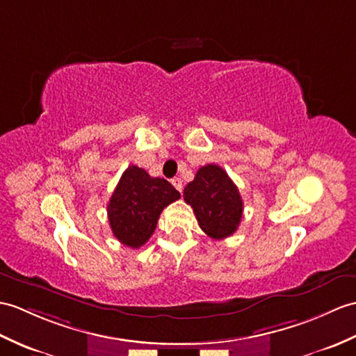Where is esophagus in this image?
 I'll use <instances>...</instances> for the list:
<instances>
[{"mask_svg":"<svg viewBox=\"0 0 356 356\" xmlns=\"http://www.w3.org/2000/svg\"><path fill=\"white\" fill-rule=\"evenodd\" d=\"M171 184H172V186H175L179 193H181V189H184V185H181V180L179 179V177H175L171 180Z\"/></svg>","mask_w":356,"mask_h":356,"instance_id":"esophagus-1","label":"esophagus"}]
</instances>
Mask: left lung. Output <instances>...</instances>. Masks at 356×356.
Returning a JSON list of instances; mask_svg holds the SVG:
<instances>
[{
	"label": "left lung",
	"instance_id": "obj_1",
	"mask_svg": "<svg viewBox=\"0 0 356 356\" xmlns=\"http://www.w3.org/2000/svg\"><path fill=\"white\" fill-rule=\"evenodd\" d=\"M184 198L195 213L203 232L222 239L234 235L243 218V198L227 172L218 165L208 163L197 171L185 186Z\"/></svg>",
	"mask_w": 356,
	"mask_h": 356
}]
</instances>
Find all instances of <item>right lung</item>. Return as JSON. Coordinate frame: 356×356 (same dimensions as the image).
<instances>
[{
  "label": "right lung",
  "instance_id": "right-lung-1",
  "mask_svg": "<svg viewBox=\"0 0 356 356\" xmlns=\"http://www.w3.org/2000/svg\"><path fill=\"white\" fill-rule=\"evenodd\" d=\"M179 198L180 193L170 181L130 165L107 204L113 236L124 245L139 249L153 235L163 208Z\"/></svg>",
  "mask_w": 356,
  "mask_h": 356
}]
</instances>
